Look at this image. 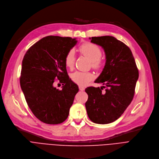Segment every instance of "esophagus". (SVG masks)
Returning a JSON list of instances; mask_svg holds the SVG:
<instances>
[{"label": "esophagus", "mask_w": 159, "mask_h": 159, "mask_svg": "<svg viewBox=\"0 0 159 159\" xmlns=\"http://www.w3.org/2000/svg\"><path fill=\"white\" fill-rule=\"evenodd\" d=\"M79 89L81 90V91H83V90H85V87L84 86H79Z\"/></svg>", "instance_id": "1"}]
</instances>
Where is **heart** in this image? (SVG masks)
Here are the masks:
<instances>
[{
  "label": "heart",
  "mask_w": 159,
  "mask_h": 159,
  "mask_svg": "<svg viewBox=\"0 0 159 159\" xmlns=\"http://www.w3.org/2000/svg\"><path fill=\"white\" fill-rule=\"evenodd\" d=\"M80 51L83 55L87 57L91 61L92 66L94 69H100L102 65L100 59L102 55L101 48L98 45L92 43H85L80 47ZM75 59V52L70 50L66 53L65 57V66L69 69H72ZM72 81L80 85H86L88 83L93 79V74L90 72L75 71L70 74Z\"/></svg>",
  "instance_id": "1"
}]
</instances>
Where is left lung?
I'll return each mask as SVG.
<instances>
[{"label": "left lung", "instance_id": "left-lung-1", "mask_svg": "<svg viewBox=\"0 0 159 159\" xmlns=\"http://www.w3.org/2000/svg\"><path fill=\"white\" fill-rule=\"evenodd\" d=\"M91 43L102 47L105 54V65L95 80L105 86L85 89V103L90 120L98 124L115 122L131 103L134 94L139 70L130 48L112 36L93 37ZM103 88H106L102 91Z\"/></svg>", "mask_w": 159, "mask_h": 159}]
</instances>
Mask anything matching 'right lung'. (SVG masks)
<instances>
[{"mask_svg": "<svg viewBox=\"0 0 159 159\" xmlns=\"http://www.w3.org/2000/svg\"><path fill=\"white\" fill-rule=\"evenodd\" d=\"M77 42L69 37H45L32 45L22 59L21 89L33 114L45 124L63 122L79 90L65 64L66 53ZM57 79L63 84L61 90L53 87Z\"/></svg>", "mask_w": 159, "mask_h": 159, "instance_id": "obj_1", "label": "right lung"}]
</instances>
